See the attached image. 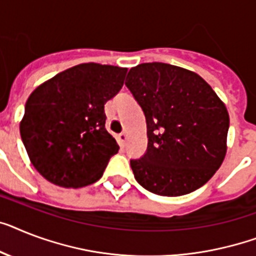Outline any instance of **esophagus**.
<instances>
[{"label": "esophagus", "mask_w": 256, "mask_h": 256, "mask_svg": "<svg viewBox=\"0 0 256 256\" xmlns=\"http://www.w3.org/2000/svg\"><path fill=\"white\" fill-rule=\"evenodd\" d=\"M126 138H128V134H126V132H121V134H118L117 135V142H118V144H120V146L121 147H124V143H126Z\"/></svg>", "instance_id": "obj_1"}]
</instances>
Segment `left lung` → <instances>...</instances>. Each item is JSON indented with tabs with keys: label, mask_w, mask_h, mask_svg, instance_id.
I'll list each match as a JSON object with an SVG mask.
<instances>
[{
	"label": "left lung",
	"mask_w": 256,
	"mask_h": 256,
	"mask_svg": "<svg viewBox=\"0 0 256 256\" xmlns=\"http://www.w3.org/2000/svg\"><path fill=\"white\" fill-rule=\"evenodd\" d=\"M126 86L142 108L147 152L130 160L135 180L160 196H182L210 180L228 150L229 113L201 76L166 63L128 70Z\"/></svg>",
	"instance_id": "8db88e82"
}]
</instances>
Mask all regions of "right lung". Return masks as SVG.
Wrapping results in <instances>:
<instances>
[{
  "label": "right lung",
  "instance_id": "obj_1",
  "mask_svg": "<svg viewBox=\"0 0 256 256\" xmlns=\"http://www.w3.org/2000/svg\"><path fill=\"white\" fill-rule=\"evenodd\" d=\"M128 68L84 63L60 72L27 98L20 132L46 180L81 188L101 178L120 146L105 128V104L120 92Z\"/></svg>",
  "mask_w": 256,
  "mask_h": 256
}]
</instances>
